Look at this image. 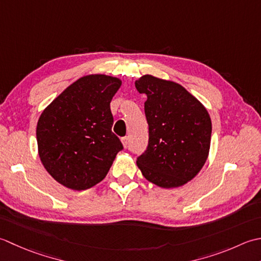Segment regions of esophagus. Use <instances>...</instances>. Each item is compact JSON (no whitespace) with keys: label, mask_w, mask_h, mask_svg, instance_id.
Returning a JSON list of instances; mask_svg holds the SVG:
<instances>
[{"label":"esophagus","mask_w":261,"mask_h":261,"mask_svg":"<svg viewBox=\"0 0 261 261\" xmlns=\"http://www.w3.org/2000/svg\"><path fill=\"white\" fill-rule=\"evenodd\" d=\"M128 141H129V137L128 136H125V137L121 138V143H123V146L125 148L128 146Z\"/></svg>","instance_id":"34e87169"}]
</instances>
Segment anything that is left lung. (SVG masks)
I'll return each instance as SVG.
<instances>
[{"label":"left lung","instance_id":"1","mask_svg":"<svg viewBox=\"0 0 261 261\" xmlns=\"http://www.w3.org/2000/svg\"><path fill=\"white\" fill-rule=\"evenodd\" d=\"M135 87L147 97L148 124V146L137 158V167L158 187H181L199 173L208 158V111L177 82L146 74L136 80Z\"/></svg>","mask_w":261,"mask_h":261}]
</instances>
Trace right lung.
Returning a JSON list of instances; mask_svg holds the SVG:
<instances>
[{"instance_id":"add662e5","label":"right lung","mask_w":261,"mask_h":261,"mask_svg":"<svg viewBox=\"0 0 261 261\" xmlns=\"http://www.w3.org/2000/svg\"><path fill=\"white\" fill-rule=\"evenodd\" d=\"M121 80L89 74L70 84L42 110L37 123L38 154L53 178L72 190L102 181L123 145L113 132L110 101Z\"/></svg>"}]
</instances>
